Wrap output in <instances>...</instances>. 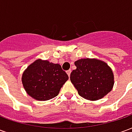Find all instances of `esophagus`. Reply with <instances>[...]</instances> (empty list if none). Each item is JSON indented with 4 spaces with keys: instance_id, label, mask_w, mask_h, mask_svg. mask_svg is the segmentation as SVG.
<instances>
[{
    "instance_id": "1",
    "label": "esophagus",
    "mask_w": 132,
    "mask_h": 132,
    "mask_svg": "<svg viewBox=\"0 0 132 132\" xmlns=\"http://www.w3.org/2000/svg\"><path fill=\"white\" fill-rule=\"evenodd\" d=\"M71 70L70 69V70H69V71H66V73L68 74V76H69V77H70V75H71Z\"/></svg>"
}]
</instances>
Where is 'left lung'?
I'll use <instances>...</instances> for the list:
<instances>
[{
    "label": "left lung",
    "mask_w": 132,
    "mask_h": 132,
    "mask_svg": "<svg viewBox=\"0 0 132 132\" xmlns=\"http://www.w3.org/2000/svg\"><path fill=\"white\" fill-rule=\"evenodd\" d=\"M76 69L70 79L81 97L88 100H97L112 90L114 74L108 63L97 59H80L75 61Z\"/></svg>",
    "instance_id": "left-lung-1"
}]
</instances>
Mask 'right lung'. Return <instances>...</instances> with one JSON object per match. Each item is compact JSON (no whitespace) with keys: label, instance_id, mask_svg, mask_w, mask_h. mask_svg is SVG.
<instances>
[{"label":"right lung","instance_id":"1","mask_svg":"<svg viewBox=\"0 0 132 132\" xmlns=\"http://www.w3.org/2000/svg\"><path fill=\"white\" fill-rule=\"evenodd\" d=\"M68 79V75L59 64L40 59L29 65L22 76V83L26 93L40 101L58 95Z\"/></svg>","mask_w":132,"mask_h":132}]
</instances>
